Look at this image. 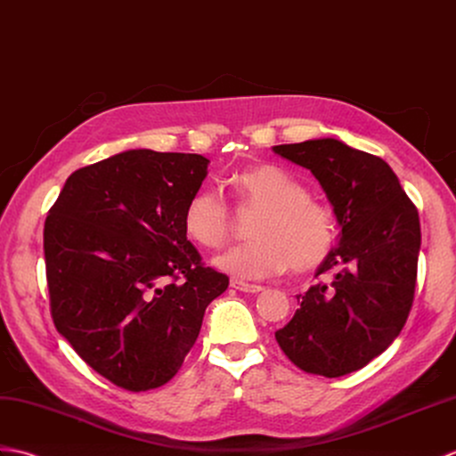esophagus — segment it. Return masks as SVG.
Here are the masks:
<instances>
[{
  "label": "esophagus",
  "instance_id": "obj_1",
  "mask_svg": "<svg viewBox=\"0 0 456 456\" xmlns=\"http://www.w3.org/2000/svg\"><path fill=\"white\" fill-rule=\"evenodd\" d=\"M230 287L236 290H241V292H251V295H256V292L263 290L261 285H249V282H244V281H230Z\"/></svg>",
  "mask_w": 456,
  "mask_h": 456
}]
</instances>
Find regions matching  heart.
Wrapping results in <instances>:
<instances>
[{
    "mask_svg": "<svg viewBox=\"0 0 456 456\" xmlns=\"http://www.w3.org/2000/svg\"><path fill=\"white\" fill-rule=\"evenodd\" d=\"M230 187L246 207L259 208L248 244L232 246L212 265L238 281L275 277L287 267L308 273L320 267L336 244V218L320 200L308 197L300 181L285 167L257 164L230 177ZM187 236L200 246L216 248L226 240L230 212L216 187L197 189L183 212Z\"/></svg>",
    "mask_w": 456,
    "mask_h": 456,
    "instance_id": "b5f03b06",
    "label": "heart"
}]
</instances>
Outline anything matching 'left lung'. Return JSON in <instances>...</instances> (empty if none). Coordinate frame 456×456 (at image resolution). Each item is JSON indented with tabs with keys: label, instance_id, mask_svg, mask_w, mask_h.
Segmentation results:
<instances>
[{
	"label": "left lung",
	"instance_id": "8db88e82",
	"mask_svg": "<svg viewBox=\"0 0 456 456\" xmlns=\"http://www.w3.org/2000/svg\"><path fill=\"white\" fill-rule=\"evenodd\" d=\"M312 171L339 224L338 248L298 295L300 308L275 333L302 370L336 379L359 370L400 336L413 302L421 230L418 208L382 158L336 138L273 146Z\"/></svg>",
	"mask_w": 456,
	"mask_h": 456
}]
</instances>
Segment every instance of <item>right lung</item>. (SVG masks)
<instances>
[{"label":"right lung","mask_w":456,"mask_h":456,"mask_svg":"<svg viewBox=\"0 0 456 456\" xmlns=\"http://www.w3.org/2000/svg\"><path fill=\"white\" fill-rule=\"evenodd\" d=\"M210 161L126 150L74 171L48 210L45 261L58 333L125 390L158 388L195 346L228 277L202 267L183 212Z\"/></svg>","instance_id":"add662e5"}]
</instances>
